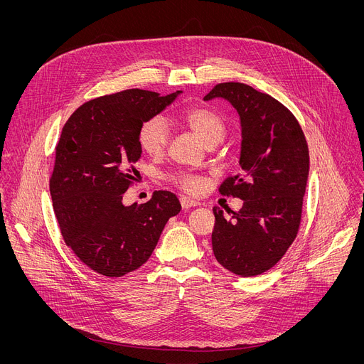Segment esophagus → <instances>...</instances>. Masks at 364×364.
<instances>
[{"label": "esophagus", "instance_id": "34e87169", "mask_svg": "<svg viewBox=\"0 0 364 364\" xmlns=\"http://www.w3.org/2000/svg\"><path fill=\"white\" fill-rule=\"evenodd\" d=\"M180 203H181V205L184 207V209H190V207H194V205L200 204L198 201H196V200H193L190 197H186V196L180 197Z\"/></svg>", "mask_w": 364, "mask_h": 364}]
</instances>
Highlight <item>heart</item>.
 I'll use <instances>...</instances> for the list:
<instances>
[{
	"mask_svg": "<svg viewBox=\"0 0 364 364\" xmlns=\"http://www.w3.org/2000/svg\"><path fill=\"white\" fill-rule=\"evenodd\" d=\"M180 119L188 127L205 145H216L226 135L223 118L209 108H191L180 115ZM170 141L168 122L157 115L146 119L138 131V144L149 157H161ZM173 180L186 191L196 193L201 188V180L191 174H178Z\"/></svg>",
	"mask_w": 364,
	"mask_h": 364,
	"instance_id": "heart-1",
	"label": "heart"
}]
</instances>
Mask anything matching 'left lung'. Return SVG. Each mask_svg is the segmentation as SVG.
I'll use <instances>...</instances> for the list:
<instances>
[{
  "label": "left lung",
  "instance_id": "left-lung-1",
  "mask_svg": "<svg viewBox=\"0 0 364 364\" xmlns=\"http://www.w3.org/2000/svg\"><path fill=\"white\" fill-rule=\"evenodd\" d=\"M213 97L229 100L242 125V170L228 177L219 193L243 200L232 219L213 207V253L236 275H261L281 261L296 237L309 170L308 145L292 112L268 93L226 82L204 100Z\"/></svg>",
  "mask_w": 364,
  "mask_h": 364
}]
</instances>
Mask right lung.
I'll list each match as a JSON object with an SVG mask.
<instances>
[{"label":"right lung","instance_id":"obj_1","mask_svg":"<svg viewBox=\"0 0 364 364\" xmlns=\"http://www.w3.org/2000/svg\"><path fill=\"white\" fill-rule=\"evenodd\" d=\"M181 90L127 89L92 99L68 119L56 145L50 194L65 243L92 271L109 278L144 265L181 204L167 190L144 204L124 205L136 181L138 131Z\"/></svg>","mask_w":364,"mask_h":364}]
</instances>
